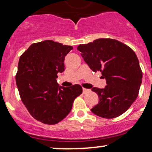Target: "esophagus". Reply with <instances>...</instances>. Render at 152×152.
I'll use <instances>...</instances> for the list:
<instances>
[{"mask_svg":"<svg viewBox=\"0 0 152 152\" xmlns=\"http://www.w3.org/2000/svg\"><path fill=\"white\" fill-rule=\"evenodd\" d=\"M89 91H90L89 89H87V88H83V94H86V93H88V92H89Z\"/></svg>","mask_w":152,"mask_h":152,"instance_id":"esophagus-1","label":"esophagus"}]
</instances>
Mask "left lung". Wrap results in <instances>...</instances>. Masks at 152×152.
Returning <instances> with one entry per match:
<instances>
[{
    "label": "left lung",
    "instance_id": "1",
    "mask_svg": "<svg viewBox=\"0 0 152 152\" xmlns=\"http://www.w3.org/2000/svg\"><path fill=\"white\" fill-rule=\"evenodd\" d=\"M77 49L94 72H102L106 78L104 88L94 87L99 104L91 109L94 114L113 118L127 111L139 94L142 71L134 51L124 43L111 38H99Z\"/></svg>",
    "mask_w": 152,
    "mask_h": 152
}]
</instances>
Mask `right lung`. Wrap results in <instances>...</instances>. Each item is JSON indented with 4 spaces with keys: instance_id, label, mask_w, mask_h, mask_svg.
<instances>
[{
    "instance_id": "right-lung-1",
    "label": "right lung",
    "mask_w": 152,
    "mask_h": 152,
    "mask_svg": "<svg viewBox=\"0 0 152 152\" xmlns=\"http://www.w3.org/2000/svg\"><path fill=\"white\" fill-rule=\"evenodd\" d=\"M73 49L51 40L33 43L20 56L15 79L22 102L35 119L56 124L70 113L82 94L78 84L64 87L57 74L64 71V58Z\"/></svg>"
}]
</instances>
